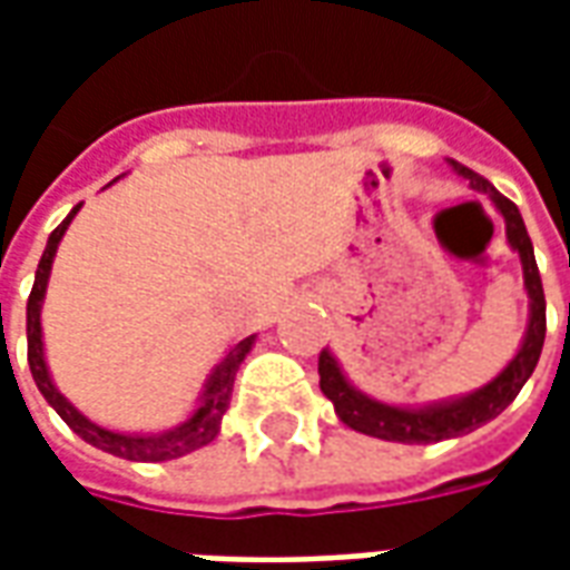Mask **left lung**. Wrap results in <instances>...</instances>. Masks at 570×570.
Masks as SVG:
<instances>
[{
    "label": "left lung",
    "mask_w": 570,
    "mask_h": 570,
    "mask_svg": "<svg viewBox=\"0 0 570 570\" xmlns=\"http://www.w3.org/2000/svg\"><path fill=\"white\" fill-rule=\"evenodd\" d=\"M454 174L464 176L470 188H476L482 195H489L494 210L503 216L507 225V244L519 253L522 262V281L528 293V326L522 335V345L513 354V360L503 366L489 384H482L476 391L464 396H449L436 403H421V406H403V403H384L375 396L363 394L357 384L351 382L342 370V363L335 360L330 347L321 351V391L323 396L335 406V415L342 424H347L357 433L375 436L387 442H406V445H428V442L452 440L464 436L470 430L489 424L498 419L503 409L510 406L515 394L522 391V384L531 379V372L538 366L540 351H543V335H547V302H543V284H540L538 262H534V247L522 223V213L513 200L503 198L498 188L491 186L485 176L473 174L470 167L458 161H449Z\"/></svg>",
    "instance_id": "left-lung-1"
}]
</instances>
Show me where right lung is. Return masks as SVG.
<instances>
[{
    "mask_svg": "<svg viewBox=\"0 0 570 570\" xmlns=\"http://www.w3.org/2000/svg\"><path fill=\"white\" fill-rule=\"evenodd\" d=\"M112 186V183H109ZM81 210V204H76L63 223L57 225L55 232L48 235L45 244L42 259L36 268V284H32L30 302H27V360H30V372L36 387L42 391L48 400V406L55 409L60 419L67 421L72 433H79L81 440L91 442L94 449H104V452L125 458V461H174L183 454L195 452L210 445L219 436L223 428V415L228 403H232V387H235V375L240 370V363L247 357L253 345H256V335H247L235 345L225 351V357L216 363V370L210 372V379L204 384V391L198 396V406L191 409V415L186 421H179L176 428H167L161 433H121V430H109L104 424H97L88 415H81L79 409L69 403L67 396L57 391L51 370H48V360H45V342H42V302L48 293V277H51V265H55L57 247L67 235L69 223L76 219V213Z\"/></svg>",
    "mask_w": 570,
    "mask_h": 570,
    "instance_id": "right-lung-1",
    "label": "right lung"
}]
</instances>
